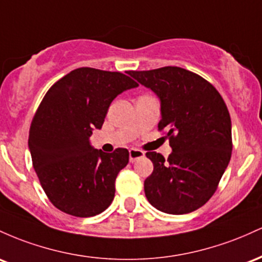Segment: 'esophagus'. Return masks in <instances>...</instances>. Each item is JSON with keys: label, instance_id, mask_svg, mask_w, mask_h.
<instances>
[{"label": "esophagus", "instance_id": "obj_1", "mask_svg": "<svg viewBox=\"0 0 262 262\" xmlns=\"http://www.w3.org/2000/svg\"><path fill=\"white\" fill-rule=\"evenodd\" d=\"M128 156H130V162L134 163L136 160L145 157V152L137 148H131L130 152H128Z\"/></svg>", "mask_w": 262, "mask_h": 262}]
</instances>
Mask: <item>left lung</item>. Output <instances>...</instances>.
<instances>
[{"instance_id":"1","label":"left lung","mask_w":262,"mask_h":262,"mask_svg":"<svg viewBox=\"0 0 262 262\" xmlns=\"http://www.w3.org/2000/svg\"><path fill=\"white\" fill-rule=\"evenodd\" d=\"M161 101L158 130H166L172 154L147 152L154 172L145 181L147 201L167 214H187L216 190L231 157V120L209 81L179 67L127 72Z\"/></svg>"}]
</instances>
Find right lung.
Instances as JSON below:
<instances>
[{"mask_svg": "<svg viewBox=\"0 0 262 262\" xmlns=\"http://www.w3.org/2000/svg\"><path fill=\"white\" fill-rule=\"evenodd\" d=\"M139 86L119 72L78 68L59 79L32 120L28 147L40 186L55 208L80 218L102 213L115 196V179L128 151L105 154L90 143L119 94Z\"/></svg>", "mask_w": 262, "mask_h": 262, "instance_id": "add662e5", "label": "right lung"}]
</instances>
